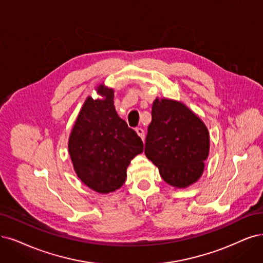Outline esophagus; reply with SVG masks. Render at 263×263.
Returning <instances> with one entry per match:
<instances>
[{"label":"esophagus","mask_w":263,"mask_h":263,"mask_svg":"<svg viewBox=\"0 0 263 263\" xmlns=\"http://www.w3.org/2000/svg\"><path fill=\"white\" fill-rule=\"evenodd\" d=\"M135 132L138 133V135L142 139V141L145 140V132H144V130L142 128H137V129H135Z\"/></svg>","instance_id":"esophagus-1"}]
</instances>
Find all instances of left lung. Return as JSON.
I'll use <instances>...</instances> for the list:
<instances>
[{"label":"left lung","instance_id":"obj_1","mask_svg":"<svg viewBox=\"0 0 263 263\" xmlns=\"http://www.w3.org/2000/svg\"><path fill=\"white\" fill-rule=\"evenodd\" d=\"M145 142V155L169 185L186 189L201 177L210 149L209 131L185 104L157 97Z\"/></svg>","mask_w":263,"mask_h":263}]
</instances>
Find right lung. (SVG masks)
<instances>
[{
  "instance_id": "right-lung-1",
  "label": "right lung",
  "mask_w": 263,
  "mask_h": 263,
  "mask_svg": "<svg viewBox=\"0 0 263 263\" xmlns=\"http://www.w3.org/2000/svg\"><path fill=\"white\" fill-rule=\"evenodd\" d=\"M95 90L101 99L86 97L69 135L68 151L82 183L108 194L124 184L126 168L143 152V142L117 114L111 87L101 83Z\"/></svg>"
}]
</instances>
